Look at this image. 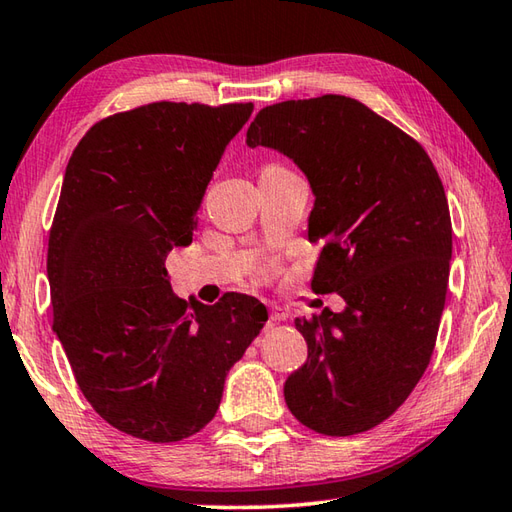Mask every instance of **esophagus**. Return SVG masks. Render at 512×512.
<instances>
[{
  "label": "esophagus",
  "mask_w": 512,
  "mask_h": 512,
  "mask_svg": "<svg viewBox=\"0 0 512 512\" xmlns=\"http://www.w3.org/2000/svg\"><path fill=\"white\" fill-rule=\"evenodd\" d=\"M289 318V311L283 307H271L269 311V320L271 322H285Z\"/></svg>",
  "instance_id": "obj_1"
}]
</instances>
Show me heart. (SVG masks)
Wrapping results in <instances>:
<instances>
[{
	"instance_id": "b5f03b06",
	"label": "heart",
	"mask_w": 512,
	"mask_h": 512,
	"mask_svg": "<svg viewBox=\"0 0 512 512\" xmlns=\"http://www.w3.org/2000/svg\"><path fill=\"white\" fill-rule=\"evenodd\" d=\"M263 170H280V165H265Z\"/></svg>"
}]
</instances>
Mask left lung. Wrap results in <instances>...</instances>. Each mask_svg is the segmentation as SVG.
<instances>
[{
	"label": "left lung",
	"instance_id": "8db88e82",
	"mask_svg": "<svg viewBox=\"0 0 512 512\" xmlns=\"http://www.w3.org/2000/svg\"><path fill=\"white\" fill-rule=\"evenodd\" d=\"M247 145L307 174L309 241L322 243L311 289L347 302L296 318L309 356L285 402L316 433L369 431L409 398L435 349L453 254L440 174L413 137L342 95L263 108Z\"/></svg>",
	"mask_w": 512,
	"mask_h": 512
}]
</instances>
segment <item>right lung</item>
Here are the masks:
<instances>
[{
    "label": "right lung",
    "mask_w": 512,
    "mask_h": 512,
    "mask_svg": "<svg viewBox=\"0 0 512 512\" xmlns=\"http://www.w3.org/2000/svg\"><path fill=\"white\" fill-rule=\"evenodd\" d=\"M252 110L148 103L97 121L68 161L48 238L52 329L92 409L145 442L201 431L267 322L245 294L179 298L165 269Z\"/></svg>",
    "instance_id": "obj_1"
}]
</instances>
